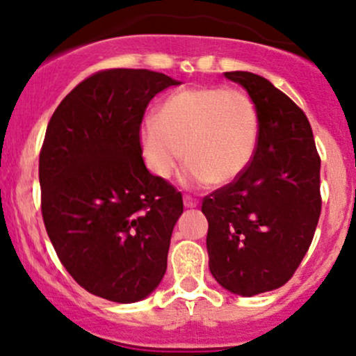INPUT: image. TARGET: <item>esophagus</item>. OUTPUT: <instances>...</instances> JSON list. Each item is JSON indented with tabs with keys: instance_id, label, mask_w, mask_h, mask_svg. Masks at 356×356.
<instances>
[{
	"instance_id": "1",
	"label": "esophagus",
	"mask_w": 356,
	"mask_h": 356,
	"mask_svg": "<svg viewBox=\"0 0 356 356\" xmlns=\"http://www.w3.org/2000/svg\"><path fill=\"white\" fill-rule=\"evenodd\" d=\"M197 204H199V201L195 197H192V195H189V194L184 195V206L186 207H195Z\"/></svg>"
}]
</instances>
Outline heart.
I'll return each mask as SVG.
<instances>
[{"mask_svg":"<svg viewBox=\"0 0 356 356\" xmlns=\"http://www.w3.org/2000/svg\"><path fill=\"white\" fill-rule=\"evenodd\" d=\"M150 172L169 179L184 159L192 181L226 186L244 174L259 140V113L246 92L189 87L170 93L138 132Z\"/></svg>","mask_w":356,"mask_h":356,"instance_id":"b5f03b06","label":"heart"}]
</instances>
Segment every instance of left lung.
Here are the masks:
<instances>
[{
	"label": "left lung",
	"instance_id": "left-lung-1",
	"mask_svg": "<svg viewBox=\"0 0 356 356\" xmlns=\"http://www.w3.org/2000/svg\"><path fill=\"white\" fill-rule=\"evenodd\" d=\"M224 76L256 104L259 140L244 174L202 199L206 243L216 281L252 296L288 283L308 252L321 212V159L308 118L286 93L254 73Z\"/></svg>",
	"mask_w": 356,
	"mask_h": 356
}]
</instances>
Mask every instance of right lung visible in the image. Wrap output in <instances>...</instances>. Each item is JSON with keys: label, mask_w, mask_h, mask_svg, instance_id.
Returning <instances> with one entry per match:
<instances>
[{"label": "right lung", "mask_w": 356, "mask_h": 356, "mask_svg": "<svg viewBox=\"0 0 356 356\" xmlns=\"http://www.w3.org/2000/svg\"><path fill=\"white\" fill-rule=\"evenodd\" d=\"M179 81L110 68L80 81L48 122L40 150L42 216L65 269L92 295L134 303L167 269L182 194L142 159V118Z\"/></svg>", "instance_id": "obj_1"}]
</instances>
